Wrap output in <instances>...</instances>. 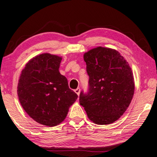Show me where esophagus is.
<instances>
[{
    "label": "esophagus",
    "instance_id": "esophagus-1",
    "mask_svg": "<svg viewBox=\"0 0 157 157\" xmlns=\"http://www.w3.org/2000/svg\"><path fill=\"white\" fill-rule=\"evenodd\" d=\"M75 92L77 94H78V95L79 96V93H80V89H79V88L76 89L75 90Z\"/></svg>",
    "mask_w": 157,
    "mask_h": 157
}]
</instances>
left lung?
<instances>
[{"instance_id":"left-lung-1","label":"left lung","mask_w":157,"mask_h":157,"mask_svg":"<svg viewBox=\"0 0 157 157\" xmlns=\"http://www.w3.org/2000/svg\"><path fill=\"white\" fill-rule=\"evenodd\" d=\"M89 76V90L81 91L79 103L88 118L109 124L121 118L131 103L134 80L128 62L117 50L97 47L84 55Z\"/></svg>"}]
</instances>
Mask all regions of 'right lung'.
Wrapping results in <instances>:
<instances>
[{
  "mask_svg": "<svg viewBox=\"0 0 157 157\" xmlns=\"http://www.w3.org/2000/svg\"><path fill=\"white\" fill-rule=\"evenodd\" d=\"M62 59L49 53L33 57L23 69L18 83V100L23 109L37 123L48 127L63 121L78 97L59 73Z\"/></svg>",
  "mask_w": 157,
  "mask_h": 157,
  "instance_id": "obj_1",
  "label": "right lung"
}]
</instances>
